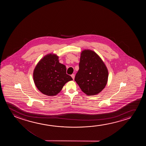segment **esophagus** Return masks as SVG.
Here are the masks:
<instances>
[{"mask_svg":"<svg viewBox=\"0 0 146 146\" xmlns=\"http://www.w3.org/2000/svg\"><path fill=\"white\" fill-rule=\"evenodd\" d=\"M71 77H72V78H73V79L74 80V78H75V74H72V75H71Z\"/></svg>","mask_w":146,"mask_h":146,"instance_id":"34e87169","label":"esophagus"}]
</instances>
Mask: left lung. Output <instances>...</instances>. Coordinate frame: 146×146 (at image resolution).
<instances>
[{"instance_id": "left-lung-1", "label": "left lung", "mask_w": 146, "mask_h": 146, "mask_svg": "<svg viewBox=\"0 0 146 146\" xmlns=\"http://www.w3.org/2000/svg\"><path fill=\"white\" fill-rule=\"evenodd\" d=\"M79 69L75 81L88 96L96 95L104 89L108 79V70L101 58L90 49L82 50Z\"/></svg>"}]
</instances>
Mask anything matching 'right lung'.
<instances>
[{"label": "right lung", "instance_id": "right-lung-1", "mask_svg": "<svg viewBox=\"0 0 146 146\" xmlns=\"http://www.w3.org/2000/svg\"><path fill=\"white\" fill-rule=\"evenodd\" d=\"M33 77L37 88L48 96L57 95L67 82L73 80L66 74L65 65L59 62V56L53 53L39 60L34 68Z\"/></svg>", "mask_w": 146, "mask_h": 146}]
</instances>
